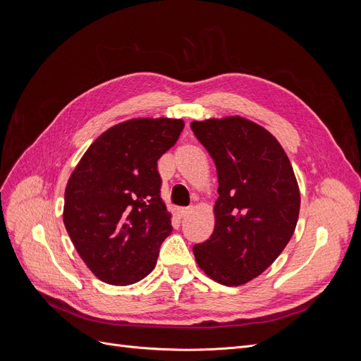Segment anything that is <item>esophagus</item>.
<instances>
[{
    "instance_id": "1",
    "label": "esophagus",
    "mask_w": 361,
    "mask_h": 361,
    "mask_svg": "<svg viewBox=\"0 0 361 361\" xmlns=\"http://www.w3.org/2000/svg\"><path fill=\"white\" fill-rule=\"evenodd\" d=\"M191 212H192V207H180V209L178 211V214H179L180 218L188 216Z\"/></svg>"
}]
</instances>
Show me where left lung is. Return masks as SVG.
<instances>
[{"instance_id": "8db88e82", "label": "left lung", "mask_w": 361, "mask_h": 361, "mask_svg": "<svg viewBox=\"0 0 361 361\" xmlns=\"http://www.w3.org/2000/svg\"><path fill=\"white\" fill-rule=\"evenodd\" d=\"M218 176L211 238L192 247L207 277L241 286L274 262L295 232L300 188L290 161L269 130L241 116L191 122Z\"/></svg>"}]
</instances>
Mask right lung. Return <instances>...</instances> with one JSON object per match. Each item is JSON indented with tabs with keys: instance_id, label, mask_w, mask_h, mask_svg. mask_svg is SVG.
I'll return each mask as SVG.
<instances>
[{
	"instance_id": "right-lung-1",
	"label": "right lung",
	"mask_w": 361,
	"mask_h": 361,
	"mask_svg": "<svg viewBox=\"0 0 361 361\" xmlns=\"http://www.w3.org/2000/svg\"><path fill=\"white\" fill-rule=\"evenodd\" d=\"M182 118L138 117L97 137L64 190L63 223L84 264L116 286L143 280L171 233L158 159L176 145Z\"/></svg>"
}]
</instances>
